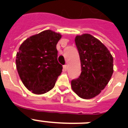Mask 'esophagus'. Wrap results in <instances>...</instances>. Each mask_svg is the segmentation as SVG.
<instances>
[{"mask_svg": "<svg viewBox=\"0 0 128 128\" xmlns=\"http://www.w3.org/2000/svg\"><path fill=\"white\" fill-rule=\"evenodd\" d=\"M67 70H68V66H67L66 64H65V65L63 66V70H64V71H66Z\"/></svg>", "mask_w": 128, "mask_h": 128, "instance_id": "34e87169", "label": "esophagus"}]
</instances>
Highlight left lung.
Wrapping results in <instances>:
<instances>
[{"mask_svg": "<svg viewBox=\"0 0 128 128\" xmlns=\"http://www.w3.org/2000/svg\"><path fill=\"white\" fill-rule=\"evenodd\" d=\"M82 72L72 80L73 91L83 99H90L99 94L109 82L113 74V57L102 43L89 34L76 36Z\"/></svg>", "mask_w": 128, "mask_h": 128, "instance_id": "1", "label": "left lung"}]
</instances>
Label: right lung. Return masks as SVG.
I'll return each mask as SVG.
<instances>
[{
  "label": "right lung",
  "instance_id": "add662e5",
  "mask_svg": "<svg viewBox=\"0 0 128 128\" xmlns=\"http://www.w3.org/2000/svg\"><path fill=\"white\" fill-rule=\"evenodd\" d=\"M62 35L47 30L27 38L16 54L19 76L27 89L36 94L52 90L62 71L56 44Z\"/></svg>",
  "mask_w": 128,
  "mask_h": 128
}]
</instances>
